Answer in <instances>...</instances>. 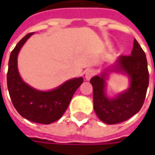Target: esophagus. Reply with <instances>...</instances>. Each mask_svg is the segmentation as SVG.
<instances>
[{"label": "esophagus", "mask_w": 155, "mask_h": 155, "mask_svg": "<svg viewBox=\"0 0 155 155\" xmlns=\"http://www.w3.org/2000/svg\"><path fill=\"white\" fill-rule=\"evenodd\" d=\"M95 74H96V71L95 70L89 69V70H87L86 72H85V78H86L87 80H90Z\"/></svg>", "instance_id": "obj_1"}]
</instances>
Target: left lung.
Segmentation results:
<instances>
[{
  "mask_svg": "<svg viewBox=\"0 0 155 155\" xmlns=\"http://www.w3.org/2000/svg\"><path fill=\"white\" fill-rule=\"evenodd\" d=\"M112 67L111 71L128 75L130 80L128 90L115 98H109L105 94V83L110 70L91 79L94 110L99 119L107 124L124 122L138 113L144 104L149 83L146 55L135 39L131 55L120 56Z\"/></svg>",
  "mask_w": 155,
  "mask_h": 155,
  "instance_id": "8db88e82",
  "label": "left lung"
}]
</instances>
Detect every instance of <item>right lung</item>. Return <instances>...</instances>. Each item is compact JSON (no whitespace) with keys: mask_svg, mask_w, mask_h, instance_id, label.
<instances>
[{"mask_svg":"<svg viewBox=\"0 0 155 155\" xmlns=\"http://www.w3.org/2000/svg\"><path fill=\"white\" fill-rule=\"evenodd\" d=\"M33 33H28L21 39L10 54L7 74L8 89L13 105L22 117L33 122L50 124L58 120L67 110L84 78H72L49 91L35 90L23 82L18 71L17 57L22 45Z\"/></svg>","mask_w":155,"mask_h":155,"instance_id":"obj_1","label":"right lung"}]
</instances>
